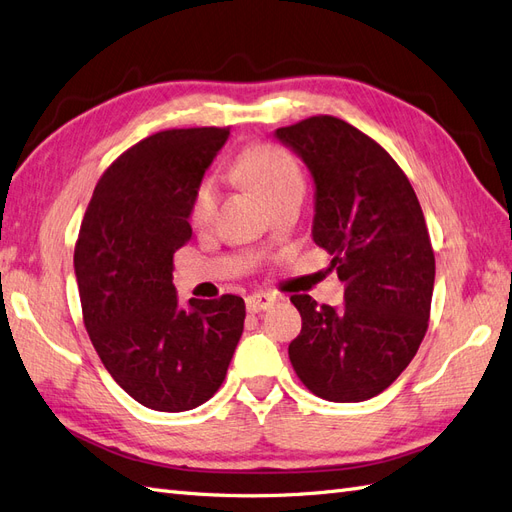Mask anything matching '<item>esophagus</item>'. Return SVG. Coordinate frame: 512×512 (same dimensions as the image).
I'll list each match as a JSON object with an SVG mask.
<instances>
[{"label":"esophagus","instance_id":"34e87169","mask_svg":"<svg viewBox=\"0 0 512 512\" xmlns=\"http://www.w3.org/2000/svg\"><path fill=\"white\" fill-rule=\"evenodd\" d=\"M274 303H277V296L274 294H266V292H255L246 298V309L251 313H257V311H264L268 307H272Z\"/></svg>","mask_w":512,"mask_h":512}]
</instances>
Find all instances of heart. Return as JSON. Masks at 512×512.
Masks as SVG:
<instances>
[{
  "label": "heart",
  "instance_id": "heart-1",
  "mask_svg": "<svg viewBox=\"0 0 512 512\" xmlns=\"http://www.w3.org/2000/svg\"><path fill=\"white\" fill-rule=\"evenodd\" d=\"M233 173L248 183V186H253L259 194H264L268 201L283 190H290L303 183L294 155L279 147V144H255V147H248L233 162ZM218 196L220 190L214 177H207L196 186L190 205L192 225L203 227L214 218Z\"/></svg>",
  "mask_w": 512,
  "mask_h": 512
}]
</instances>
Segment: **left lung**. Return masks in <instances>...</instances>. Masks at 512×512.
Listing matches in <instances>:
<instances>
[{"instance_id":"obj_1","label":"left lung","mask_w":512,"mask_h":512,"mask_svg":"<svg viewBox=\"0 0 512 512\" xmlns=\"http://www.w3.org/2000/svg\"><path fill=\"white\" fill-rule=\"evenodd\" d=\"M274 138L309 168L311 238L344 281L339 309L292 296L303 329L290 361L324 400H370L404 372L428 329L435 255L422 207L391 155L342 119L311 116Z\"/></svg>"}]
</instances>
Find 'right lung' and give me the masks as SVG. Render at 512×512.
I'll use <instances>...</instances> for the list:
<instances>
[{
  "mask_svg": "<svg viewBox=\"0 0 512 512\" xmlns=\"http://www.w3.org/2000/svg\"><path fill=\"white\" fill-rule=\"evenodd\" d=\"M229 129H168L140 140L99 179L75 246L84 324L99 359L131 398L181 413L227 376L246 307L240 296L190 298L173 285V255L192 238L194 190Z\"/></svg>",
  "mask_w": 512,
  "mask_h": 512,
  "instance_id": "1",
  "label": "right lung"
}]
</instances>
